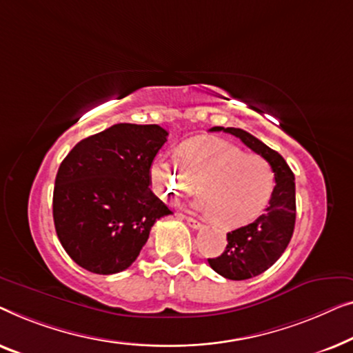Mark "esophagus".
Segmentation results:
<instances>
[{
	"label": "esophagus",
	"mask_w": 353,
	"mask_h": 353,
	"mask_svg": "<svg viewBox=\"0 0 353 353\" xmlns=\"http://www.w3.org/2000/svg\"><path fill=\"white\" fill-rule=\"evenodd\" d=\"M185 221H187V224L190 225L192 228H201V227H203L201 222H198L196 219H193V217H188V216H187Z\"/></svg>",
	"instance_id": "34e87169"
}]
</instances>
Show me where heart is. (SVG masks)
Wrapping results in <instances>:
<instances>
[{"instance_id":"obj_1","label":"heart","mask_w":353,"mask_h":353,"mask_svg":"<svg viewBox=\"0 0 353 353\" xmlns=\"http://www.w3.org/2000/svg\"><path fill=\"white\" fill-rule=\"evenodd\" d=\"M182 168L160 157L152 177L163 195L188 196L200 183L196 210L222 227L245 225L264 211L275 188V174L264 158L214 137H200L179 150Z\"/></svg>"}]
</instances>
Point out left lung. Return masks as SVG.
Here are the masks:
<instances>
[{"instance_id": "8db88e82", "label": "left lung", "mask_w": 353, "mask_h": 353, "mask_svg": "<svg viewBox=\"0 0 353 353\" xmlns=\"http://www.w3.org/2000/svg\"><path fill=\"white\" fill-rule=\"evenodd\" d=\"M240 139L246 147L269 163L275 174V188L264 214L245 227L227 233L221 256L208 259L211 269L228 280H248L270 269L290 245L296 222L294 174L280 153L240 128L214 126Z\"/></svg>"}]
</instances>
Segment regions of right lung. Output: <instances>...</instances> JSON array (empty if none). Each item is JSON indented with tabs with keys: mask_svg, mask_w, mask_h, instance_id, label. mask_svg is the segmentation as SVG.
Masks as SVG:
<instances>
[{
	"mask_svg": "<svg viewBox=\"0 0 353 353\" xmlns=\"http://www.w3.org/2000/svg\"><path fill=\"white\" fill-rule=\"evenodd\" d=\"M168 131L120 123L83 139L59 166L52 216L59 241L92 274L126 270L155 222L171 214L150 188V168Z\"/></svg>",
	"mask_w": 353,
	"mask_h": 353,
	"instance_id": "right-lung-1",
	"label": "right lung"
}]
</instances>
